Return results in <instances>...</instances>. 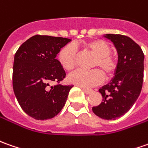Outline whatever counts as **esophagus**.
Listing matches in <instances>:
<instances>
[{"instance_id": "esophagus-1", "label": "esophagus", "mask_w": 148, "mask_h": 148, "mask_svg": "<svg viewBox=\"0 0 148 148\" xmlns=\"http://www.w3.org/2000/svg\"><path fill=\"white\" fill-rule=\"evenodd\" d=\"M82 89L84 92V93H86V94H90V93H92V90L89 89V88H82Z\"/></svg>"}]
</instances>
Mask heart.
Here are the masks:
<instances>
[{
	"mask_svg": "<svg viewBox=\"0 0 148 148\" xmlns=\"http://www.w3.org/2000/svg\"><path fill=\"white\" fill-rule=\"evenodd\" d=\"M84 47L96 56L92 65V67H99L106 77L114 74L117 64L115 58L110 55L111 49L109 44L101 39H94L84 44ZM76 56V48L73 45H67L59 52L58 60L64 69L71 70L75 66ZM67 79L69 83L79 87L89 88L101 83L103 79V75L97 69L88 71L78 69L69 74Z\"/></svg>",
	"mask_w": 148,
	"mask_h": 148,
	"instance_id": "b5f03b06",
	"label": "heart"
}]
</instances>
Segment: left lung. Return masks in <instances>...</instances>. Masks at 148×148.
I'll return each instance as SVG.
<instances>
[{
	"mask_svg": "<svg viewBox=\"0 0 148 148\" xmlns=\"http://www.w3.org/2000/svg\"><path fill=\"white\" fill-rule=\"evenodd\" d=\"M118 54L114 77L100 88L101 104L93 106L95 115L104 120H116L134 106L140 95L144 69V54L134 40L120 34H105Z\"/></svg>",
	"mask_w": 148,
	"mask_h": 148,
	"instance_id": "obj_1",
	"label": "left lung"
}]
</instances>
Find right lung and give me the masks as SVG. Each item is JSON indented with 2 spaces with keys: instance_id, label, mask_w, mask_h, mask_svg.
<instances>
[{
  "instance_id": "1",
  "label": "right lung",
  "mask_w": 148,
  "mask_h": 148,
  "mask_svg": "<svg viewBox=\"0 0 148 148\" xmlns=\"http://www.w3.org/2000/svg\"><path fill=\"white\" fill-rule=\"evenodd\" d=\"M71 40L35 35L14 55L13 89L23 111L33 119H51L63 109L72 85L51 86L65 77L56 55Z\"/></svg>"
}]
</instances>
